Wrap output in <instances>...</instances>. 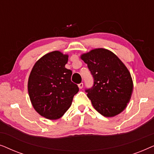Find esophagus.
Instances as JSON below:
<instances>
[{
    "instance_id": "1",
    "label": "esophagus",
    "mask_w": 154,
    "mask_h": 154,
    "mask_svg": "<svg viewBox=\"0 0 154 154\" xmlns=\"http://www.w3.org/2000/svg\"><path fill=\"white\" fill-rule=\"evenodd\" d=\"M79 85V88H80V89H82V88H83V83H79V85Z\"/></svg>"
}]
</instances>
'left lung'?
I'll return each instance as SVG.
<instances>
[{"label":"left lung","mask_w":154,"mask_h":154,"mask_svg":"<svg viewBox=\"0 0 154 154\" xmlns=\"http://www.w3.org/2000/svg\"><path fill=\"white\" fill-rule=\"evenodd\" d=\"M88 64L93 85L85 89L94 108L106 117L122 112L133 90L131 75L119 58L108 50L98 48L81 55Z\"/></svg>","instance_id":"8db88e82"}]
</instances>
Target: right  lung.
I'll return each instance as SVG.
<instances>
[{
  "label": "right lung",
  "instance_id": "add662e5",
  "mask_svg": "<svg viewBox=\"0 0 154 154\" xmlns=\"http://www.w3.org/2000/svg\"><path fill=\"white\" fill-rule=\"evenodd\" d=\"M68 55L59 51L46 54L33 66L28 81V91L35 110L48 119L64 114L79 92L71 81L72 71L65 68Z\"/></svg>",
  "mask_w": 154,
  "mask_h": 154
}]
</instances>
